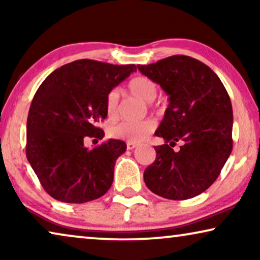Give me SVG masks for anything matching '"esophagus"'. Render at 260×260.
I'll return each mask as SVG.
<instances>
[{"label":"esophagus","mask_w":260,"mask_h":260,"mask_svg":"<svg viewBox=\"0 0 260 260\" xmlns=\"http://www.w3.org/2000/svg\"><path fill=\"white\" fill-rule=\"evenodd\" d=\"M137 145H138L137 143H131V142H127V143H126V148L129 149V150H133V149L136 148Z\"/></svg>","instance_id":"obj_1"}]
</instances>
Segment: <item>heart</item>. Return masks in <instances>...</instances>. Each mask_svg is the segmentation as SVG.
Masks as SVG:
<instances>
[{
    "label": "heart",
    "instance_id": "1",
    "mask_svg": "<svg viewBox=\"0 0 260 260\" xmlns=\"http://www.w3.org/2000/svg\"><path fill=\"white\" fill-rule=\"evenodd\" d=\"M129 91L135 97L142 101L151 103L158 94V86L154 80L148 77H136L129 83ZM119 93L117 90L110 91L105 99V112L109 119H116L118 117ZM155 129V123L150 119L142 122H120L110 127V136L123 140L131 143H138L147 138Z\"/></svg>",
    "mask_w": 260,
    "mask_h": 260
}]
</instances>
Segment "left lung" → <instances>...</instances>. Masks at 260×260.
<instances>
[{"mask_svg":"<svg viewBox=\"0 0 260 260\" xmlns=\"http://www.w3.org/2000/svg\"><path fill=\"white\" fill-rule=\"evenodd\" d=\"M142 74L169 95L165 118L155 136L156 158L144 170L152 193L169 200L194 198L213 184L233 148V110L219 77L204 62L173 55L150 65H138ZM176 141L184 144L176 153Z\"/></svg>","mask_w":260,"mask_h":260,"instance_id":"8db88e82","label":"left lung"}]
</instances>
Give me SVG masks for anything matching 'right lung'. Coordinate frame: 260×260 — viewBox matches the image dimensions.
<instances>
[{
  "instance_id": "1",
  "label": "right lung",
  "mask_w": 260,
  "mask_h": 260,
  "mask_svg": "<svg viewBox=\"0 0 260 260\" xmlns=\"http://www.w3.org/2000/svg\"><path fill=\"white\" fill-rule=\"evenodd\" d=\"M136 70L135 65L76 60L56 69L38 88L27 118L26 155L55 200L84 204L110 189L116 159L126 144L109 140L88 149L84 142L104 137L98 123L106 118V95Z\"/></svg>"
}]
</instances>
